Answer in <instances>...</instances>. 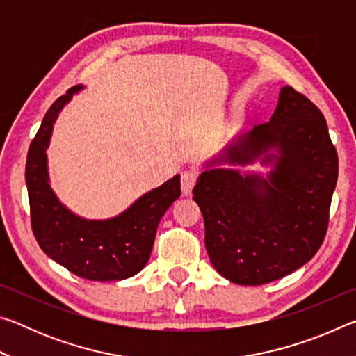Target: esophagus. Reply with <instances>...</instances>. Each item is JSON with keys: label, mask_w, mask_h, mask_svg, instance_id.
<instances>
[{"label": "esophagus", "mask_w": 356, "mask_h": 356, "mask_svg": "<svg viewBox=\"0 0 356 356\" xmlns=\"http://www.w3.org/2000/svg\"><path fill=\"white\" fill-rule=\"evenodd\" d=\"M197 174L195 171H184L180 176V186H182V195L190 196L193 186L196 185Z\"/></svg>", "instance_id": "34e87169"}]
</instances>
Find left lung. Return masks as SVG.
I'll return each mask as SVG.
<instances>
[{"mask_svg": "<svg viewBox=\"0 0 356 356\" xmlns=\"http://www.w3.org/2000/svg\"><path fill=\"white\" fill-rule=\"evenodd\" d=\"M256 161L270 166L265 177L219 168ZM336 182L337 154L323 114L293 88H281L270 122L207 161L193 190L216 272L261 286L309 262L327 234Z\"/></svg>", "mask_w": 356, "mask_h": 356, "instance_id": "1", "label": "left lung"}]
</instances>
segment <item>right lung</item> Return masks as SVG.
<instances>
[{
	"label": "right lung",
	"instance_id": "obj_1",
	"mask_svg": "<svg viewBox=\"0 0 356 356\" xmlns=\"http://www.w3.org/2000/svg\"><path fill=\"white\" fill-rule=\"evenodd\" d=\"M83 88H70L50 106L29 146L25 179L33 232L48 257L80 278L127 280L147 264L161 216L180 196V176L176 174L108 220H86L65 207L50 186L47 149L59 113Z\"/></svg>",
	"mask_w": 356,
	"mask_h": 356
}]
</instances>
